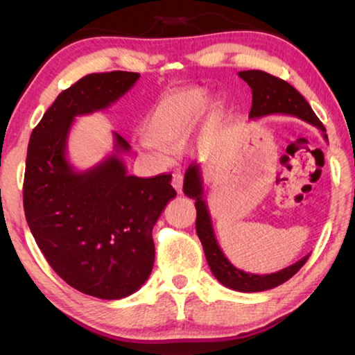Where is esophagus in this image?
I'll list each match as a JSON object with an SVG mask.
<instances>
[{
    "mask_svg": "<svg viewBox=\"0 0 355 355\" xmlns=\"http://www.w3.org/2000/svg\"><path fill=\"white\" fill-rule=\"evenodd\" d=\"M183 180H184V177H183V173L182 172H173V175H172V186L173 188H175V191L178 192V194H182L183 192Z\"/></svg>",
    "mask_w": 355,
    "mask_h": 355,
    "instance_id": "esophagus-1",
    "label": "esophagus"
}]
</instances>
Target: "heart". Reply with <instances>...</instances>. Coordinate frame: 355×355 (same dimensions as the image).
<instances>
[{
  "instance_id": "b5f03b06",
  "label": "heart",
  "mask_w": 355,
  "mask_h": 355,
  "mask_svg": "<svg viewBox=\"0 0 355 355\" xmlns=\"http://www.w3.org/2000/svg\"><path fill=\"white\" fill-rule=\"evenodd\" d=\"M222 107L219 98H209L203 86H184L166 94L156 103L142 123V144L150 152L163 155L180 148L194 131L200 114L196 136L205 141L213 133L216 119Z\"/></svg>"
}]
</instances>
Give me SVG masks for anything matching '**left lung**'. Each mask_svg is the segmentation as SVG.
<instances>
[{
    "label": "left lung",
    "mask_w": 355,
    "mask_h": 355,
    "mask_svg": "<svg viewBox=\"0 0 355 355\" xmlns=\"http://www.w3.org/2000/svg\"><path fill=\"white\" fill-rule=\"evenodd\" d=\"M238 76L249 84L252 89V107L249 112L250 120H257L268 116H293L304 122L313 125L321 131L324 139L327 141L326 128L316 114L311 110L309 101L300 95L291 84L275 78L261 70H245L239 71ZM183 192L189 199L196 200L197 219L196 230L199 235L200 243L205 252L208 266L216 279L222 285L230 288V290L241 293H258L271 290L291 279L300 268L307 261L309 255L300 258L291 266H286L272 274H252L238 269L228 261L220 245L216 239L211 216L205 200V192H203V177L200 164H191L186 171Z\"/></svg>",
    "instance_id": "obj_1"
}]
</instances>
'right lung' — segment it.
<instances>
[{"mask_svg":"<svg viewBox=\"0 0 355 355\" xmlns=\"http://www.w3.org/2000/svg\"><path fill=\"white\" fill-rule=\"evenodd\" d=\"M139 76L81 78L58 95L28 146L23 207L35 243L64 282L106 300L130 296L150 277L152 230L177 192L172 175H128L122 155L131 147L116 131L111 153L86 171L70 163L67 142L76 117L106 111Z\"/></svg>","mask_w":355,"mask_h":355,"instance_id":"right-lung-1","label":"right lung"}]
</instances>
